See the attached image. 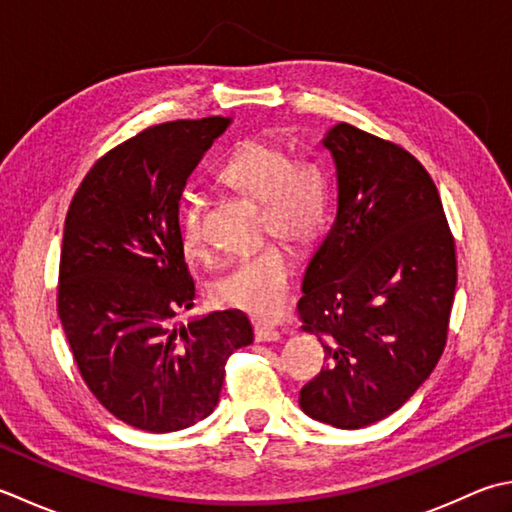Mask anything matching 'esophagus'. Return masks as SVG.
<instances>
[{
    "instance_id": "obj_1",
    "label": "esophagus",
    "mask_w": 512,
    "mask_h": 512,
    "mask_svg": "<svg viewBox=\"0 0 512 512\" xmlns=\"http://www.w3.org/2000/svg\"><path fill=\"white\" fill-rule=\"evenodd\" d=\"M255 339L257 342H277L279 330L268 324H255Z\"/></svg>"
}]
</instances>
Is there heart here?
<instances>
[{"label":"heart","mask_w":512,"mask_h":512,"mask_svg":"<svg viewBox=\"0 0 512 512\" xmlns=\"http://www.w3.org/2000/svg\"><path fill=\"white\" fill-rule=\"evenodd\" d=\"M219 179L239 195L262 204L259 222L264 233L306 246L326 226L330 186L324 168L315 162H293L282 146L264 139L239 144L219 166ZM177 228L186 255L202 257L206 239L197 195L186 193L179 199ZM293 275V259L282 246L270 244L219 277L213 295L224 306L270 317L288 302Z\"/></svg>","instance_id":"obj_1"}]
</instances>
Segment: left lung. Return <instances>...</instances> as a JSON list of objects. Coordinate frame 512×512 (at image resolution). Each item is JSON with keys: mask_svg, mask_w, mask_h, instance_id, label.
Returning <instances> with one entry per match:
<instances>
[{"mask_svg": "<svg viewBox=\"0 0 512 512\" xmlns=\"http://www.w3.org/2000/svg\"><path fill=\"white\" fill-rule=\"evenodd\" d=\"M337 215L310 257L299 299L328 366L299 393L308 417L355 430L402 408L444 353L457 286L455 242L417 159L350 124L322 139Z\"/></svg>", "mask_w": 512, "mask_h": 512, "instance_id": "8db88e82", "label": "left lung"}]
</instances>
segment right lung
<instances>
[{"label": "right lung", "mask_w": 512, "mask_h": 512, "mask_svg": "<svg viewBox=\"0 0 512 512\" xmlns=\"http://www.w3.org/2000/svg\"><path fill=\"white\" fill-rule=\"evenodd\" d=\"M230 122L179 119L128 139L90 168L66 215L57 310L70 350L99 404L148 433L206 419L228 357L253 344L242 310L173 324L195 299L177 206Z\"/></svg>", "instance_id": "right-lung-1"}]
</instances>
